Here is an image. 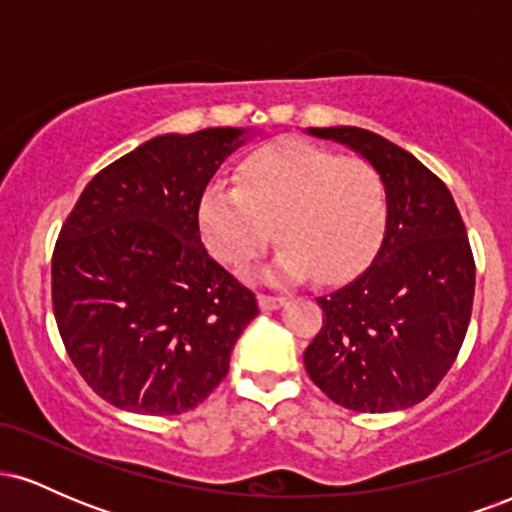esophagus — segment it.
<instances>
[{"label":"esophagus","mask_w":512,"mask_h":512,"mask_svg":"<svg viewBox=\"0 0 512 512\" xmlns=\"http://www.w3.org/2000/svg\"><path fill=\"white\" fill-rule=\"evenodd\" d=\"M257 301H260V308L262 310H276V308H281V305L286 303V298L284 296H267V293H260V296H257Z\"/></svg>","instance_id":"obj_1"}]
</instances>
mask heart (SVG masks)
I'll return each mask as SVG.
<instances>
[{"label": "heart", "mask_w": 512, "mask_h": 512, "mask_svg": "<svg viewBox=\"0 0 512 512\" xmlns=\"http://www.w3.org/2000/svg\"><path fill=\"white\" fill-rule=\"evenodd\" d=\"M197 226L216 260L245 272L274 236L281 243L269 279L346 281L368 267L387 228L380 173L356 156L281 139L245 156L236 187L211 185Z\"/></svg>", "instance_id": "obj_1"}]
</instances>
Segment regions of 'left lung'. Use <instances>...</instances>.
Segmentation results:
<instances>
[{
  "instance_id": "left-lung-1",
  "label": "left lung",
  "mask_w": 512,
  "mask_h": 512,
  "mask_svg": "<svg viewBox=\"0 0 512 512\" xmlns=\"http://www.w3.org/2000/svg\"><path fill=\"white\" fill-rule=\"evenodd\" d=\"M380 173L387 228L351 284L320 296L322 327L303 354L310 380L346 409L414 407L445 378L467 334L474 257L445 182L419 158L361 127H308Z\"/></svg>"
}]
</instances>
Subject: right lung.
<instances>
[{
    "instance_id": "right-lung-1",
    "label": "right lung",
    "mask_w": 512,
    "mask_h": 512,
    "mask_svg": "<svg viewBox=\"0 0 512 512\" xmlns=\"http://www.w3.org/2000/svg\"><path fill=\"white\" fill-rule=\"evenodd\" d=\"M248 129L161 134L103 168L52 252L64 349L117 409L170 416L226 378L255 293L204 248L197 207Z\"/></svg>"
}]
</instances>
